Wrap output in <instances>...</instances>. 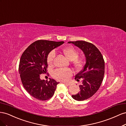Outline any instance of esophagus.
<instances>
[{
    "mask_svg": "<svg viewBox=\"0 0 126 126\" xmlns=\"http://www.w3.org/2000/svg\"><path fill=\"white\" fill-rule=\"evenodd\" d=\"M64 83L65 84L68 85H70L71 84V83H70V82H64Z\"/></svg>",
    "mask_w": 126,
    "mask_h": 126,
    "instance_id": "34e87169",
    "label": "esophagus"
}]
</instances>
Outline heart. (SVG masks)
Instances as JSON below:
<instances>
[{"label":"heart","instance_id":"obj_1","mask_svg":"<svg viewBox=\"0 0 126 126\" xmlns=\"http://www.w3.org/2000/svg\"><path fill=\"white\" fill-rule=\"evenodd\" d=\"M64 55L70 61H73L72 63L75 69H80L83 66L84 61L82 58H78L79 52L72 46H67L62 49ZM54 51L50 52L47 56V61L49 65H52L55 57ZM72 71L70 69H58L53 73V76L57 80L65 81L72 75Z\"/></svg>","mask_w":126,"mask_h":126}]
</instances>
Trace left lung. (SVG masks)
<instances>
[{
    "mask_svg": "<svg viewBox=\"0 0 126 126\" xmlns=\"http://www.w3.org/2000/svg\"><path fill=\"white\" fill-rule=\"evenodd\" d=\"M77 46L83 52L85 64L83 69L75 75V79H82L79 85L80 91L72 97L77 101L87 100L98 90L105 74V61L101 52L92 43L83 41L69 42Z\"/></svg>",
    "mask_w": 126,
    "mask_h": 126,
    "instance_id": "left-lung-1",
    "label": "left lung"
}]
</instances>
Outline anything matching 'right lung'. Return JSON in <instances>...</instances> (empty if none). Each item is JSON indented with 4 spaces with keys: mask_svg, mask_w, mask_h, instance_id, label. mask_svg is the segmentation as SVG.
Wrapping results in <instances>:
<instances>
[{
    "mask_svg": "<svg viewBox=\"0 0 126 126\" xmlns=\"http://www.w3.org/2000/svg\"><path fill=\"white\" fill-rule=\"evenodd\" d=\"M64 42L38 40L32 43L25 49L19 62V73L23 87L34 98L47 100L54 94L59 82L49 79L42 80L40 74L47 72V56L55 48Z\"/></svg>",
    "mask_w": 126,
    "mask_h": 126,
    "instance_id": "add662e5",
    "label": "right lung"
}]
</instances>
